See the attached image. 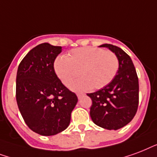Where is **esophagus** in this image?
<instances>
[{
	"label": "esophagus",
	"mask_w": 157,
	"mask_h": 157,
	"mask_svg": "<svg viewBox=\"0 0 157 157\" xmlns=\"http://www.w3.org/2000/svg\"><path fill=\"white\" fill-rule=\"evenodd\" d=\"M82 96H83V94H82V93H77V97L78 99H80V98H82Z\"/></svg>",
	"instance_id": "1"
}]
</instances>
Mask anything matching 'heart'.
I'll return each mask as SVG.
<instances>
[{
	"instance_id": "1",
	"label": "heart",
	"mask_w": 157,
	"mask_h": 157,
	"mask_svg": "<svg viewBox=\"0 0 157 157\" xmlns=\"http://www.w3.org/2000/svg\"><path fill=\"white\" fill-rule=\"evenodd\" d=\"M119 70V59L110 51L96 47H80L72 50L69 56H57L54 62L56 75L61 82L68 86L81 75L79 79L70 85L71 89L82 91L101 89L115 77Z\"/></svg>"
}]
</instances>
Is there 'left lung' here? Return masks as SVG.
I'll return each mask as SVG.
<instances>
[{"label": "left lung", "instance_id": "obj_1", "mask_svg": "<svg viewBox=\"0 0 157 157\" xmlns=\"http://www.w3.org/2000/svg\"><path fill=\"white\" fill-rule=\"evenodd\" d=\"M114 52L119 59V70L113 80L98 92L87 93L92 105L90 116L98 126L117 130L133 120L138 106V78L130 56L111 44L101 45Z\"/></svg>", "mask_w": 157, "mask_h": 157}]
</instances>
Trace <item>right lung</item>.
Segmentation results:
<instances>
[{"label": "right lung", "mask_w": 157, "mask_h": 157, "mask_svg": "<svg viewBox=\"0 0 157 157\" xmlns=\"http://www.w3.org/2000/svg\"><path fill=\"white\" fill-rule=\"evenodd\" d=\"M61 47L42 43L20 62L16 76V101L29 128L52 136L67 128L78 98L64 86L54 70Z\"/></svg>", "instance_id": "right-lung-1"}]
</instances>
